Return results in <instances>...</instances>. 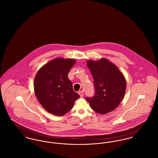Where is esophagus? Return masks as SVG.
I'll list each match as a JSON object with an SVG mask.
<instances>
[{
    "label": "esophagus",
    "instance_id": "esophagus-1",
    "mask_svg": "<svg viewBox=\"0 0 158 158\" xmlns=\"http://www.w3.org/2000/svg\"><path fill=\"white\" fill-rule=\"evenodd\" d=\"M79 94L81 97L82 98L83 97V92L82 91H79Z\"/></svg>",
    "mask_w": 158,
    "mask_h": 158
}]
</instances>
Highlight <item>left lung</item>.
I'll return each instance as SVG.
<instances>
[{"mask_svg":"<svg viewBox=\"0 0 158 158\" xmlns=\"http://www.w3.org/2000/svg\"><path fill=\"white\" fill-rule=\"evenodd\" d=\"M87 66L94 79L95 94L86 97L91 108L97 113H110L120 104L124 96L126 81L118 68L106 59L89 60Z\"/></svg>","mask_w":158,"mask_h":158,"instance_id":"8db88e82","label":"left lung"}]
</instances>
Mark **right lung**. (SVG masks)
Returning a JSON list of instances; mask_svg holds the SVG:
<instances>
[{"label": "right lung", "instance_id": "1", "mask_svg": "<svg viewBox=\"0 0 158 158\" xmlns=\"http://www.w3.org/2000/svg\"><path fill=\"white\" fill-rule=\"evenodd\" d=\"M72 59L57 58L38 71L34 79V91L39 102L47 111L62 116L72 110L80 97L73 89L68 73L75 64Z\"/></svg>", "mask_w": 158, "mask_h": 158}]
</instances>
